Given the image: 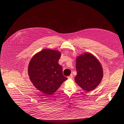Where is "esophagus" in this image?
Listing matches in <instances>:
<instances>
[{
  "label": "esophagus",
  "mask_w": 124,
  "mask_h": 124,
  "mask_svg": "<svg viewBox=\"0 0 124 124\" xmlns=\"http://www.w3.org/2000/svg\"><path fill=\"white\" fill-rule=\"evenodd\" d=\"M73 78V76L72 74L70 75L69 77H68V78L69 79H72V78Z\"/></svg>",
  "instance_id": "34e87169"
}]
</instances>
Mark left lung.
<instances>
[{
  "label": "left lung",
  "mask_w": 124,
  "mask_h": 124,
  "mask_svg": "<svg viewBox=\"0 0 124 124\" xmlns=\"http://www.w3.org/2000/svg\"><path fill=\"white\" fill-rule=\"evenodd\" d=\"M77 75L76 82L86 91H90L98 86L103 77V71L99 61L89 53L77 58Z\"/></svg>",
  "instance_id": "8db88e82"
}]
</instances>
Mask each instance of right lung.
I'll return each mask as SVG.
<instances>
[{
	"instance_id": "add662e5",
	"label": "right lung",
	"mask_w": 124,
	"mask_h": 124,
	"mask_svg": "<svg viewBox=\"0 0 124 124\" xmlns=\"http://www.w3.org/2000/svg\"><path fill=\"white\" fill-rule=\"evenodd\" d=\"M61 56L58 51L44 49L35 54L29 64L28 72L34 86L42 93L51 95L67 79L59 65Z\"/></svg>"
}]
</instances>
